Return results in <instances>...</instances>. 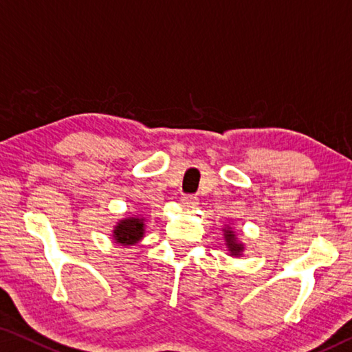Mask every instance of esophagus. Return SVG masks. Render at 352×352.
I'll return each mask as SVG.
<instances>
[{"label":"esophagus","instance_id":"34e87169","mask_svg":"<svg viewBox=\"0 0 352 352\" xmlns=\"http://www.w3.org/2000/svg\"><path fill=\"white\" fill-rule=\"evenodd\" d=\"M182 205L184 208H189V210H192V208L199 205V199L195 197V195H184V197H182Z\"/></svg>","mask_w":352,"mask_h":352}]
</instances>
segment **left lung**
Returning <instances> with one entry per match:
<instances>
[{
  "label": "left lung",
  "mask_w": 352,
  "mask_h": 352,
  "mask_svg": "<svg viewBox=\"0 0 352 352\" xmlns=\"http://www.w3.org/2000/svg\"><path fill=\"white\" fill-rule=\"evenodd\" d=\"M223 239H225V245L226 248H228L230 252V256H234V258H239V256H242L243 250H245V247H243V243L237 239V234L234 233V230L231 228V226L225 225L223 228Z\"/></svg>",
  "instance_id": "obj_1"
}]
</instances>
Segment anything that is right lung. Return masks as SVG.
<instances>
[{"mask_svg": "<svg viewBox=\"0 0 352 352\" xmlns=\"http://www.w3.org/2000/svg\"><path fill=\"white\" fill-rule=\"evenodd\" d=\"M146 231V219L142 216H133L121 219L113 228V241L118 245L132 247L136 245Z\"/></svg>", "mask_w": 352, "mask_h": 352, "instance_id": "1", "label": "right lung"}]
</instances>
